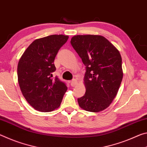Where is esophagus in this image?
Masks as SVG:
<instances>
[{
  "label": "esophagus",
  "mask_w": 147,
  "mask_h": 147,
  "mask_svg": "<svg viewBox=\"0 0 147 147\" xmlns=\"http://www.w3.org/2000/svg\"><path fill=\"white\" fill-rule=\"evenodd\" d=\"M77 83H78V82H77V80H76V79H72V80L70 81V85L72 86H76L77 85Z\"/></svg>",
  "instance_id": "34e87169"
}]
</instances>
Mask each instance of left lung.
<instances>
[{
	"instance_id": "8db88e82",
	"label": "left lung",
	"mask_w": 147,
	"mask_h": 147,
	"mask_svg": "<svg viewBox=\"0 0 147 147\" xmlns=\"http://www.w3.org/2000/svg\"><path fill=\"white\" fill-rule=\"evenodd\" d=\"M70 43L86 66V92L78 99L79 106L87 111H102L111 103L122 82L121 54L102 36L77 35Z\"/></svg>"
}]
</instances>
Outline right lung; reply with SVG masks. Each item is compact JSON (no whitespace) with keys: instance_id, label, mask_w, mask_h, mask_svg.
Segmentation results:
<instances>
[{"instance_id":"obj_1","label":"right lung","mask_w":147,"mask_h":147,"mask_svg":"<svg viewBox=\"0 0 147 147\" xmlns=\"http://www.w3.org/2000/svg\"><path fill=\"white\" fill-rule=\"evenodd\" d=\"M68 39V36L55 34L36 40L19 60V85L26 100L36 110L49 112L61 105L68 88L53 74L56 70V55Z\"/></svg>"}]
</instances>
